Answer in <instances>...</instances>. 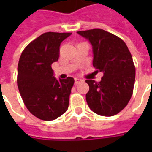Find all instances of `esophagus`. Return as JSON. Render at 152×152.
Here are the masks:
<instances>
[{"mask_svg":"<svg viewBox=\"0 0 152 152\" xmlns=\"http://www.w3.org/2000/svg\"><path fill=\"white\" fill-rule=\"evenodd\" d=\"M82 81H83V80L81 79H79V78H76V79H75V85H78V84L81 83Z\"/></svg>","mask_w":152,"mask_h":152,"instance_id":"34e87169","label":"esophagus"}]
</instances>
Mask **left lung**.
I'll list each match as a JSON object with an SVG mask.
<instances>
[{"label": "left lung", "instance_id": "obj_1", "mask_svg": "<svg viewBox=\"0 0 152 152\" xmlns=\"http://www.w3.org/2000/svg\"><path fill=\"white\" fill-rule=\"evenodd\" d=\"M77 33L89 40L93 46V66L102 72L100 82L86 80L89 90L86 102L96 114L112 116L129 102L135 81V66L132 55L123 40L99 28Z\"/></svg>", "mask_w": 152, "mask_h": 152}]
</instances>
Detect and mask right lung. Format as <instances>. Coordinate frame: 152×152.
Here are the masks:
<instances>
[{"label":"right lung","mask_w":152,"mask_h":152,"mask_svg":"<svg viewBox=\"0 0 152 152\" xmlns=\"http://www.w3.org/2000/svg\"><path fill=\"white\" fill-rule=\"evenodd\" d=\"M71 34L40 35L26 46L18 61V90L28 111L40 120H55L68 108L74 79L57 80L51 65L58 60L60 44Z\"/></svg>","instance_id":"add662e5"}]
</instances>
